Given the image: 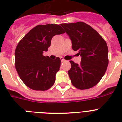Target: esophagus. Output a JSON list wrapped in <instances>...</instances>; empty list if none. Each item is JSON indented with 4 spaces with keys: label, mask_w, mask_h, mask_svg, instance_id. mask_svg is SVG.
Here are the masks:
<instances>
[{
    "label": "esophagus",
    "mask_w": 122,
    "mask_h": 122,
    "mask_svg": "<svg viewBox=\"0 0 122 122\" xmlns=\"http://www.w3.org/2000/svg\"><path fill=\"white\" fill-rule=\"evenodd\" d=\"M60 60H61V62H64L66 61V60H65L63 57H60Z\"/></svg>",
    "instance_id": "esophagus-1"
}]
</instances>
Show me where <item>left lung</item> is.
<instances>
[{
  "label": "left lung",
  "mask_w": 122,
  "mask_h": 122,
  "mask_svg": "<svg viewBox=\"0 0 122 122\" xmlns=\"http://www.w3.org/2000/svg\"><path fill=\"white\" fill-rule=\"evenodd\" d=\"M72 43V48L81 57L80 64L70 60L68 71L72 84L81 90L90 89L100 82L108 65V48L100 35L82 22L61 24Z\"/></svg>",
  "instance_id": "obj_1"
}]
</instances>
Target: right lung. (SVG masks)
<instances>
[{
	"label": "right lung",
	"mask_w": 122,
	"mask_h": 122,
	"mask_svg": "<svg viewBox=\"0 0 122 122\" xmlns=\"http://www.w3.org/2000/svg\"><path fill=\"white\" fill-rule=\"evenodd\" d=\"M65 33L58 24L38 25L29 31L17 45L15 66L19 77L30 89L46 90L54 84L60 59L44 56L54 35Z\"/></svg>",
	"instance_id": "obj_1"
}]
</instances>
